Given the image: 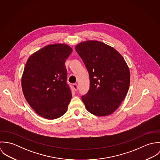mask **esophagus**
Here are the masks:
<instances>
[{"mask_svg":"<svg viewBox=\"0 0 160 160\" xmlns=\"http://www.w3.org/2000/svg\"><path fill=\"white\" fill-rule=\"evenodd\" d=\"M72 86H73V88L74 90H75V91H77V89H78V85H77V83H73V84L72 85Z\"/></svg>","mask_w":160,"mask_h":160,"instance_id":"esophagus-1","label":"esophagus"}]
</instances>
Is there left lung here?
<instances>
[{
	"instance_id": "left-lung-1",
	"label": "left lung",
	"mask_w": 160,
	"mask_h": 160,
	"mask_svg": "<svg viewBox=\"0 0 160 160\" xmlns=\"http://www.w3.org/2000/svg\"><path fill=\"white\" fill-rule=\"evenodd\" d=\"M89 73L88 92L82 99L97 116L112 114L125 99L130 85L129 68L122 55L101 41H87L75 46Z\"/></svg>"
}]
</instances>
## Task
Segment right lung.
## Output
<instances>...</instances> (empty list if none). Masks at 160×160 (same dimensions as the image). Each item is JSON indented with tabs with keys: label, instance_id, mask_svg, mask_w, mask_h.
Returning <instances> with one entry per match:
<instances>
[{
	"label": "right lung",
	"instance_id": "add662e5",
	"mask_svg": "<svg viewBox=\"0 0 160 160\" xmlns=\"http://www.w3.org/2000/svg\"><path fill=\"white\" fill-rule=\"evenodd\" d=\"M72 52L67 44H50L33 53L25 65L22 77L23 95L45 119H58L67 110L72 96L65 62Z\"/></svg>",
	"mask_w": 160,
	"mask_h": 160
}]
</instances>
